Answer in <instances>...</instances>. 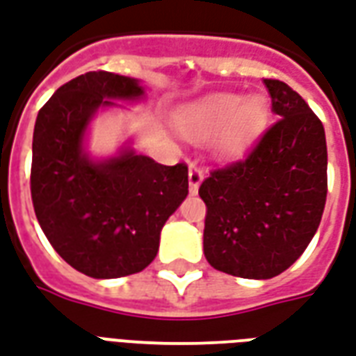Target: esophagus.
Listing matches in <instances>:
<instances>
[{"mask_svg": "<svg viewBox=\"0 0 356 356\" xmlns=\"http://www.w3.org/2000/svg\"><path fill=\"white\" fill-rule=\"evenodd\" d=\"M202 181H204V171L196 168V165H191V171H188V185H191L192 194L198 192Z\"/></svg>", "mask_w": 356, "mask_h": 356, "instance_id": "obj_1", "label": "esophagus"}]
</instances>
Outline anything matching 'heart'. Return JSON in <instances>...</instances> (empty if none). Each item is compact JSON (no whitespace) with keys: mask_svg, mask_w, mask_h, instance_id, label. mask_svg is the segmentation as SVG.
Instances as JSON below:
<instances>
[{"mask_svg":"<svg viewBox=\"0 0 356 356\" xmlns=\"http://www.w3.org/2000/svg\"><path fill=\"white\" fill-rule=\"evenodd\" d=\"M270 107L262 96L213 92L183 105L175 113L181 136L192 141L211 138L213 154L220 160L241 156L264 130Z\"/></svg>","mask_w":356,"mask_h":356,"instance_id":"heart-1","label":"heart"}]
</instances>
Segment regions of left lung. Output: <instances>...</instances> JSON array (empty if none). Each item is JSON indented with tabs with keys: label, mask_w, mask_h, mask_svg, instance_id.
Segmentation results:
<instances>
[{
	"label": "left lung",
	"mask_w": 356,
	"mask_h": 356,
	"mask_svg": "<svg viewBox=\"0 0 356 356\" xmlns=\"http://www.w3.org/2000/svg\"><path fill=\"white\" fill-rule=\"evenodd\" d=\"M275 124L239 162L200 185L204 254L218 272L272 279L300 259L326 202L323 122L289 84L264 79Z\"/></svg>",
	"instance_id": "1"
}]
</instances>
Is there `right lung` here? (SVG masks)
I'll return each mask as SVG.
<instances>
[{
	"label": "right lung",
	"instance_id": "right-lung-1",
	"mask_svg": "<svg viewBox=\"0 0 356 356\" xmlns=\"http://www.w3.org/2000/svg\"><path fill=\"white\" fill-rule=\"evenodd\" d=\"M145 96L138 79L88 71L60 86L35 120V217L54 251L88 277L145 270L156 257L162 226L188 194L185 164H158L130 143L102 160L86 151L88 126L99 109Z\"/></svg>",
	"mask_w": 356,
	"mask_h": 356
}]
</instances>
